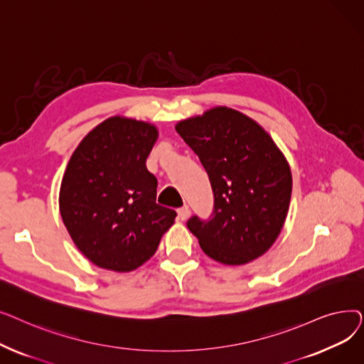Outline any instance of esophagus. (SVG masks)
Listing matches in <instances>:
<instances>
[{
  "label": "esophagus",
  "instance_id": "esophagus-1",
  "mask_svg": "<svg viewBox=\"0 0 364 364\" xmlns=\"http://www.w3.org/2000/svg\"><path fill=\"white\" fill-rule=\"evenodd\" d=\"M188 206L187 205H184V206H181V208H178L177 209V214H178V218L181 220V221H184V220H187V217H188Z\"/></svg>",
  "mask_w": 364,
  "mask_h": 364
}]
</instances>
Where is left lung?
<instances>
[{
    "label": "left lung",
    "mask_w": 364,
    "mask_h": 364,
    "mask_svg": "<svg viewBox=\"0 0 364 364\" xmlns=\"http://www.w3.org/2000/svg\"><path fill=\"white\" fill-rule=\"evenodd\" d=\"M208 172L214 211L187 221L213 259L242 265L264 255L288 215L292 174L280 149L259 124L218 106L176 125Z\"/></svg>",
    "instance_id": "8db88e82"
}]
</instances>
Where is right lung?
Returning <instances> with one entry per match:
<instances>
[{
  "instance_id": "obj_1",
  "label": "right lung",
  "mask_w": 364,
  "mask_h": 364,
  "mask_svg": "<svg viewBox=\"0 0 364 364\" xmlns=\"http://www.w3.org/2000/svg\"><path fill=\"white\" fill-rule=\"evenodd\" d=\"M158 140L149 122L112 117L72 153L59 206L76 247L97 267L127 273L156 252L177 213L156 203L146 159Z\"/></svg>"
}]
</instances>
